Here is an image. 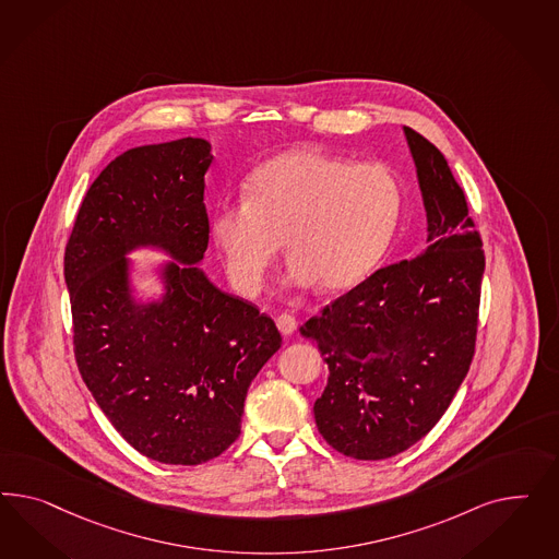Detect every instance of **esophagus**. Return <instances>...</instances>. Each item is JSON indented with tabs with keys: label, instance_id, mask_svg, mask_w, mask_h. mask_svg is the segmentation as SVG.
Here are the masks:
<instances>
[{
	"label": "esophagus",
	"instance_id": "1",
	"mask_svg": "<svg viewBox=\"0 0 559 559\" xmlns=\"http://www.w3.org/2000/svg\"><path fill=\"white\" fill-rule=\"evenodd\" d=\"M276 328H278V332L283 336H293L297 332V320L293 316H288V313H283V316L276 318Z\"/></svg>",
	"mask_w": 559,
	"mask_h": 559
}]
</instances>
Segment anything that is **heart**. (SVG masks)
Listing matches in <instances>:
<instances>
[{
	"label": "heart",
	"mask_w": 559,
	"mask_h": 559,
	"mask_svg": "<svg viewBox=\"0 0 559 559\" xmlns=\"http://www.w3.org/2000/svg\"><path fill=\"white\" fill-rule=\"evenodd\" d=\"M402 213V188L379 164L295 150L255 169L246 201L223 203L211 231L231 285L264 287L283 246L288 281L325 290L358 285L388 250Z\"/></svg>",
	"instance_id": "b5f03b06"
}]
</instances>
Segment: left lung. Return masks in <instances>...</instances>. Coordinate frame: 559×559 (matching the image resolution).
Returning <instances> with one entry per match:
<instances>
[{"mask_svg": "<svg viewBox=\"0 0 559 559\" xmlns=\"http://www.w3.org/2000/svg\"><path fill=\"white\" fill-rule=\"evenodd\" d=\"M418 169L428 248L372 272L305 322L328 362L316 402L323 440L379 461L426 437L474 360L486 255L444 155L404 127Z\"/></svg>", "mask_w": 559, "mask_h": 559, "instance_id": "1", "label": "left lung"}]
</instances>
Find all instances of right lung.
<instances>
[{"instance_id": "right-lung-1", "label": "right lung", "mask_w": 559, "mask_h": 559, "mask_svg": "<svg viewBox=\"0 0 559 559\" xmlns=\"http://www.w3.org/2000/svg\"><path fill=\"white\" fill-rule=\"evenodd\" d=\"M204 139L135 147L85 192L66 246L73 355L106 418L141 455L168 465L219 457L241 432L246 393L281 334L254 304L223 293L194 264L209 246ZM159 242L164 305L132 304L123 252Z\"/></svg>"}]
</instances>
